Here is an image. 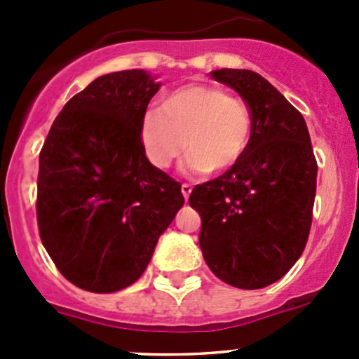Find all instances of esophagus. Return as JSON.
<instances>
[{"label": "esophagus", "mask_w": 359, "mask_h": 359, "mask_svg": "<svg viewBox=\"0 0 359 359\" xmlns=\"http://www.w3.org/2000/svg\"><path fill=\"white\" fill-rule=\"evenodd\" d=\"M180 191H182V194H184V198H189V194H191V191H193V187L189 186V184H182V186H180Z\"/></svg>", "instance_id": "1"}]
</instances>
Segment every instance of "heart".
<instances>
[{
  "label": "heart",
  "mask_w": 359,
  "mask_h": 359,
  "mask_svg": "<svg viewBox=\"0 0 359 359\" xmlns=\"http://www.w3.org/2000/svg\"><path fill=\"white\" fill-rule=\"evenodd\" d=\"M140 142L156 168H168L184 151L186 173L226 172L247 153L253 119L241 99L213 85H186L173 90L161 109L140 118Z\"/></svg>",
  "instance_id": "obj_1"
}]
</instances>
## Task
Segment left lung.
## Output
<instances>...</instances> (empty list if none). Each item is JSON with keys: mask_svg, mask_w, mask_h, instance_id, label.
Returning a JSON list of instances; mask_svg holds the SVG:
<instances>
[{"mask_svg": "<svg viewBox=\"0 0 359 359\" xmlns=\"http://www.w3.org/2000/svg\"><path fill=\"white\" fill-rule=\"evenodd\" d=\"M252 112L245 156L224 175L200 184L189 205L200 213V248L224 283L257 290L281 280L309 236L318 165L306 119L257 72H210Z\"/></svg>", "mask_w": 359, "mask_h": 359, "instance_id": "left-lung-1", "label": "left lung"}]
</instances>
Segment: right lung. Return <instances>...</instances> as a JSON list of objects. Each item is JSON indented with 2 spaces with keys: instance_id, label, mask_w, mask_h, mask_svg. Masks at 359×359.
Segmentation results:
<instances>
[{
  "instance_id": "right-lung-1",
  "label": "right lung",
  "mask_w": 359,
  "mask_h": 359,
  "mask_svg": "<svg viewBox=\"0 0 359 359\" xmlns=\"http://www.w3.org/2000/svg\"><path fill=\"white\" fill-rule=\"evenodd\" d=\"M159 86L144 69L100 76L64 106L39 153L43 247L86 292L135 283L184 205L180 184L151 165L140 142Z\"/></svg>"
}]
</instances>
